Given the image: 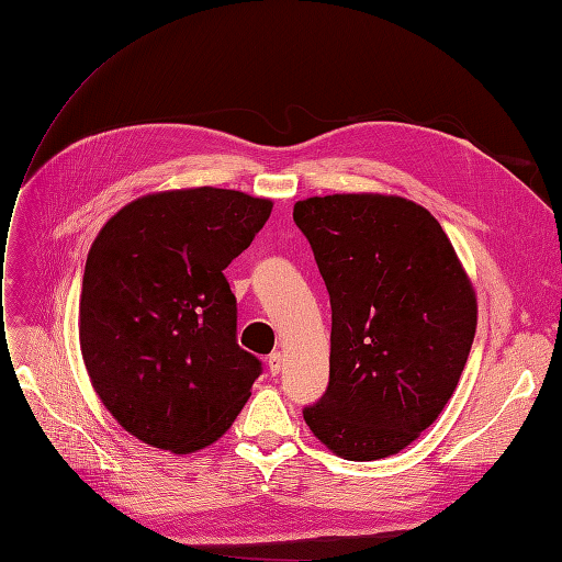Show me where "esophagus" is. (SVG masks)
Instances as JSON below:
<instances>
[{"label":"esophagus","mask_w":562,"mask_h":562,"mask_svg":"<svg viewBox=\"0 0 562 562\" xmlns=\"http://www.w3.org/2000/svg\"><path fill=\"white\" fill-rule=\"evenodd\" d=\"M267 366H269V372H271V375H279L281 368H283V353H281V351L269 353V361H267Z\"/></svg>","instance_id":"esophagus-1"}]
</instances>
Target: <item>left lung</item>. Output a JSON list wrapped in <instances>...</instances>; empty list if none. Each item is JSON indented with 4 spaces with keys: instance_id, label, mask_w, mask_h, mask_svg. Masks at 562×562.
I'll return each mask as SVG.
<instances>
[{
    "instance_id": "8db88e82",
    "label": "left lung",
    "mask_w": 562,
    "mask_h": 562,
    "mask_svg": "<svg viewBox=\"0 0 562 562\" xmlns=\"http://www.w3.org/2000/svg\"><path fill=\"white\" fill-rule=\"evenodd\" d=\"M333 310L330 382L304 407L337 457L396 454L443 413L479 323L471 279L438 220L394 194L297 201Z\"/></svg>"
}]
</instances>
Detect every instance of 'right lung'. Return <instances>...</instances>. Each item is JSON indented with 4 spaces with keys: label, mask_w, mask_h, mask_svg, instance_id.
<instances>
[{
    "label": "right lung",
    "mask_w": 562,
    "mask_h": 562,
    "mask_svg": "<svg viewBox=\"0 0 562 562\" xmlns=\"http://www.w3.org/2000/svg\"><path fill=\"white\" fill-rule=\"evenodd\" d=\"M217 187L151 192L98 232L83 269L79 345L98 398L143 443L190 454L215 443L260 361L236 345L225 267L271 213Z\"/></svg>",
    "instance_id": "1"
}]
</instances>
